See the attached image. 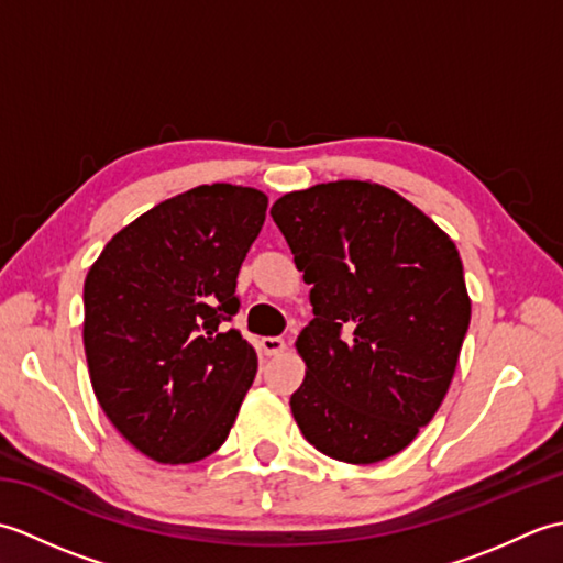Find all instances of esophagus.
<instances>
[{
  "label": "esophagus",
  "mask_w": 563,
  "mask_h": 563,
  "mask_svg": "<svg viewBox=\"0 0 563 563\" xmlns=\"http://www.w3.org/2000/svg\"><path fill=\"white\" fill-rule=\"evenodd\" d=\"M261 351L266 353V355H280L285 349H288V343H285L283 339H278V336H266V339H261Z\"/></svg>",
  "instance_id": "esophagus-1"
}]
</instances>
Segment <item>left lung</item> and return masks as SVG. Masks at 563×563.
I'll list each match as a JSON object with an SVG mask.
<instances>
[{
    "mask_svg": "<svg viewBox=\"0 0 563 563\" xmlns=\"http://www.w3.org/2000/svg\"><path fill=\"white\" fill-rule=\"evenodd\" d=\"M271 214L312 285L290 409L327 457L375 464L409 448L450 389L472 300L452 239L397 190L331 181Z\"/></svg>",
    "mask_w": 563,
    "mask_h": 563,
    "instance_id": "8db88e82",
    "label": "left lung"
}]
</instances>
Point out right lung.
<instances>
[{
  "mask_svg": "<svg viewBox=\"0 0 563 563\" xmlns=\"http://www.w3.org/2000/svg\"><path fill=\"white\" fill-rule=\"evenodd\" d=\"M249 186H196L142 212L84 280V351L103 413L162 464L208 457L230 435L258 357L236 329V275L266 220Z\"/></svg>",
  "mask_w": 563,
  "mask_h": 563,
  "instance_id": "1",
  "label": "right lung"
}]
</instances>
